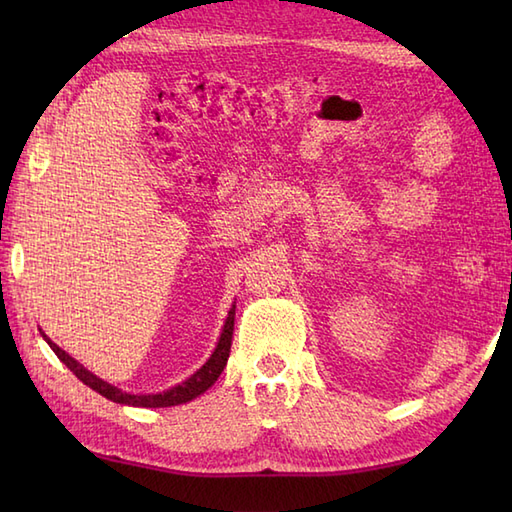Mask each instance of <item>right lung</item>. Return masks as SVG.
<instances>
[{
  "instance_id": "right-lung-1",
  "label": "right lung",
  "mask_w": 512,
  "mask_h": 512,
  "mask_svg": "<svg viewBox=\"0 0 512 512\" xmlns=\"http://www.w3.org/2000/svg\"><path fill=\"white\" fill-rule=\"evenodd\" d=\"M233 321H235V306L228 310V317L224 321V328H222L220 339H217L215 350H213V354L209 358H206V363L198 369V372H193L189 378H184L182 383H178L176 387L165 389V391H158V394H129V391L118 389V387L107 383V380L92 374L90 369H85L79 361H74V358L68 352L61 350L57 343H52L46 334L41 332V336L50 345V350L59 356V361L65 367H68L70 372L81 380V383H85L90 389H94L96 394H101V396H105L107 400H112V402H118V405L156 409V407L184 405V402H189L193 398H198L200 394H204V391L209 389L217 378H220V374L224 372V367H226L228 354H231Z\"/></svg>"
}]
</instances>
